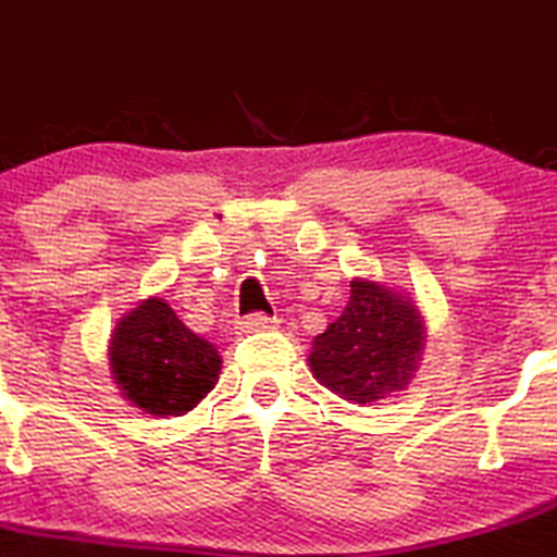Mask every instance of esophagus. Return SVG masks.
<instances>
[{"mask_svg": "<svg viewBox=\"0 0 557 557\" xmlns=\"http://www.w3.org/2000/svg\"><path fill=\"white\" fill-rule=\"evenodd\" d=\"M236 329L245 334L250 332H269V329H277V318L261 315V312H252V315H245L236 321Z\"/></svg>", "mask_w": 557, "mask_h": 557, "instance_id": "esophagus-1", "label": "esophagus"}]
</instances>
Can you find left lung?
<instances>
[{"label":"left lung","instance_id":"8db88e82","mask_svg":"<svg viewBox=\"0 0 557 557\" xmlns=\"http://www.w3.org/2000/svg\"><path fill=\"white\" fill-rule=\"evenodd\" d=\"M424 337V318L408 296L354 277L343 315L312 339L307 361L329 392L372 405L408 388L422 361Z\"/></svg>","mask_w":557,"mask_h":557}]
</instances>
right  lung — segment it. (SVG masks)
Listing matches in <instances>:
<instances>
[{
    "label": "right lung",
    "instance_id": "1",
    "mask_svg": "<svg viewBox=\"0 0 557 557\" xmlns=\"http://www.w3.org/2000/svg\"><path fill=\"white\" fill-rule=\"evenodd\" d=\"M111 372L124 397L152 416L196 408L220 375L218 348L176 318L163 299H144L111 334Z\"/></svg>",
    "mask_w": 557,
    "mask_h": 557
}]
</instances>
